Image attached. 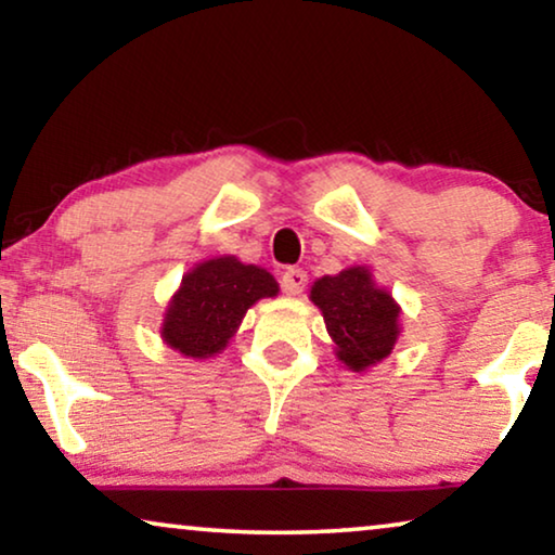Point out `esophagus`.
Segmentation results:
<instances>
[{
  "mask_svg": "<svg viewBox=\"0 0 555 555\" xmlns=\"http://www.w3.org/2000/svg\"><path fill=\"white\" fill-rule=\"evenodd\" d=\"M308 283V272L302 268H285L283 275H280V287L287 295H298Z\"/></svg>",
  "mask_w": 555,
  "mask_h": 555,
  "instance_id": "34e87169",
  "label": "esophagus"
}]
</instances>
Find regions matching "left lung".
<instances>
[{"instance_id":"obj_1","label":"left lung","mask_w":555,"mask_h":555,"mask_svg":"<svg viewBox=\"0 0 555 555\" xmlns=\"http://www.w3.org/2000/svg\"><path fill=\"white\" fill-rule=\"evenodd\" d=\"M310 298L323 310L325 328L336 340L338 359L363 371L391 353L399 336V308L389 293L371 283L369 270L351 268L336 278H321Z\"/></svg>"}]
</instances>
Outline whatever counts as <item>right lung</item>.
I'll return each mask as SVG.
<instances>
[{
  "mask_svg": "<svg viewBox=\"0 0 555 555\" xmlns=\"http://www.w3.org/2000/svg\"><path fill=\"white\" fill-rule=\"evenodd\" d=\"M264 295H278V283L257 264H242L234 257L196 264L173 295L162 331L164 340L194 359L219 353L247 308Z\"/></svg>",
  "mask_w": 555,
  "mask_h": 555,
  "instance_id": "add662e5",
  "label": "right lung"
}]
</instances>
